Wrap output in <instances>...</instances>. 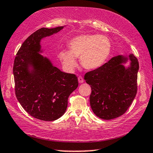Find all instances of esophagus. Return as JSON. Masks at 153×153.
Returning a JSON list of instances; mask_svg holds the SVG:
<instances>
[{
  "label": "esophagus",
  "mask_w": 153,
  "mask_h": 153,
  "mask_svg": "<svg viewBox=\"0 0 153 153\" xmlns=\"http://www.w3.org/2000/svg\"><path fill=\"white\" fill-rule=\"evenodd\" d=\"M78 79V82H80V83H82L83 82H84V79L82 78V77L79 76Z\"/></svg>",
  "instance_id": "esophagus-1"
}]
</instances>
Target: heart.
<instances>
[{"mask_svg":"<svg viewBox=\"0 0 153 153\" xmlns=\"http://www.w3.org/2000/svg\"><path fill=\"white\" fill-rule=\"evenodd\" d=\"M69 50H62L58 57L67 71H73L77 66L76 58L87 70H94L105 64L111 53V42L106 36L82 34L68 42Z\"/></svg>","mask_w":153,"mask_h":153,"instance_id":"obj_1","label":"heart"}]
</instances>
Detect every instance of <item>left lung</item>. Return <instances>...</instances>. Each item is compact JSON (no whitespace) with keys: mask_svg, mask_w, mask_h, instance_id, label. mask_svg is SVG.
Listing matches in <instances>:
<instances>
[{"mask_svg":"<svg viewBox=\"0 0 153 153\" xmlns=\"http://www.w3.org/2000/svg\"><path fill=\"white\" fill-rule=\"evenodd\" d=\"M130 61V66L124 64ZM138 59L133 54L117 55L85 75L90 85L91 110L103 120L115 119L127 111L137 92Z\"/></svg>","mask_w":153,"mask_h":153,"instance_id":"1","label":"left lung"}]
</instances>
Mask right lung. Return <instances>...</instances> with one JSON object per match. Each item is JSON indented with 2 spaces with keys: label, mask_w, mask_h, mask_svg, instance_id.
Masks as SVG:
<instances>
[{
  "label": "right lung",
  "mask_w": 153,
  "mask_h": 153,
  "mask_svg": "<svg viewBox=\"0 0 153 153\" xmlns=\"http://www.w3.org/2000/svg\"><path fill=\"white\" fill-rule=\"evenodd\" d=\"M64 26L36 30L23 42L14 62L17 100L30 115L40 120L54 121L62 117L68 97L78 86L76 75L60 71L40 54L43 52L41 40Z\"/></svg>",
  "instance_id": "obj_1"
}]
</instances>
